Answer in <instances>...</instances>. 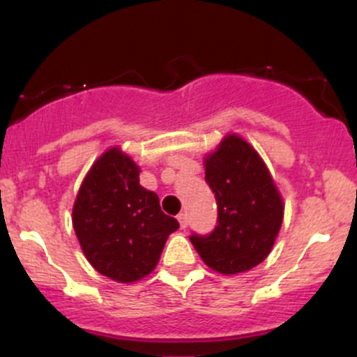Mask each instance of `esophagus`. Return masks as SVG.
<instances>
[{
  "instance_id": "1",
  "label": "esophagus",
  "mask_w": 357,
  "mask_h": 357,
  "mask_svg": "<svg viewBox=\"0 0 357 357\" xmlns=\"http://www.w3.org/2000/svg\"><path fill=\"white\" fill-rule=\"evenodd\" d=\"M178 221H179V226L185 229L186 226H188V214H186V212H181V214H178Z\"/></svg>"
}]
</instances>
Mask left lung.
Listing matches in <instances>:
<instances>
[{
	"instance_id": "8db88e82",
	"label": "left lung",
	"mask_w": 357,
	"mask_h": 357,
	"mask_svg": "<svg viewBox=\"0 0 357 357\" xmlns=\"http://www.w3.org/2000/svg\"><path fill=\"white\" fill-rule=\"evenodd\" d=\"M205 181L218 202V226L192 233L193 247L208 268L225 275L247 271L271 252L283 221V202L254 149L226 136L205 160Z\"/></svg>"
}]
</instances>
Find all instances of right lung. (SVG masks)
Listing matches in <instances>:
<instances>
[{
    "mask_svg": "<svg viewBox=\"0 0 357 357\" xmlns=\"http://www.w3.org/2000/svg\"><path fill=\"white\" fill-rule=\"evenodd\" d=\"M86 259L103 276L131 283L155 269L165 240L179 222L162 212L158 197L139 185V169L121 150L89 169L72 211Z\"/></svg>",
    "mask_w": 357,
    "mask_h": 357,
    "instance_id": "right-lung-1",
    "label": "right lung"
}]
</instances>
